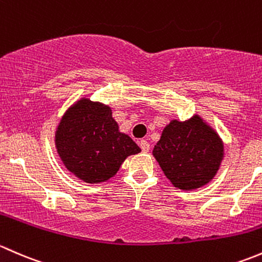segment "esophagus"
Instances as JSON below:
<instances>
[{"mask_svg": "<svg viewBox=\"0 0 262 262\" xmlns=\"http://www.w3.org/2000/svg\"><path fill=\"white\" fill-rule=\"evenodd\" d=\"M139 144H140V147H141V150L144 151V152H147V151L150 150V144L146 141V140H141Z\"/></svg>", "mask_w": 262, "mask_h": 262, "instance_id": "1", "label": "esophagus"}]
</instances>
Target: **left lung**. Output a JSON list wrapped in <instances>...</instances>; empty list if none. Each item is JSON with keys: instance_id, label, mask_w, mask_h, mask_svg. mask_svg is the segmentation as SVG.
Here are the masks:
<instances>
[{"instance_id": "8db88e82", "label": "left lung", "mask_w": 262, "mask_h": 262, "mask_svg": "<svg viewBox=\"0 0 262 262\" xmlns=\"http://www.w3.org/2000/svg\"><path fill=\"white\" fill-rule=\"evenodd\" d=\"M218 134L198 115L172 120L164 127L152 155L175 188L193 190L208 184L225 155Z\"/></svg>"}]
</instances>
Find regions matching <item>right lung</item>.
Returning <instances> with one entry per match:
<instances>
[{
    "instance_id": "right-lung-1",
    "label": "right lung",
    "mask_w": 262,
    "mask_h": 262,
    "mask_svg": "<svg viewBox=\"0 0 262 262\" xmlns=\"http://www.w3.org/2000/svg\"><path fill=\"white\" fill-rule=\"evenodd\" d=\"M55 147L69 171L85 183L98 184L115 177L126 158L141 149L120 132L110 106L80 98L61 117Z\"/></svg>"
}]
</instances>
